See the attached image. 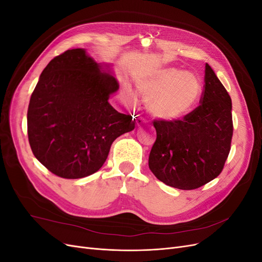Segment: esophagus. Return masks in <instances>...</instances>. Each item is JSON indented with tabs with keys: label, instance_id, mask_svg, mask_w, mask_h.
Instances as JSON below:
<instances>
[{
	"label": "esophagus",
	"instance_id": "1",
	"mask_svg": "<svg viewBox=\"0 0 262 262\" xmlns=\"http://www.w3.org/2000/svg\"><path fill=\"white\" fill-rule=\"evenodd\" d=\"M134 121H136V123H137V125L138 126H142V125H144L145 124V120L142 117H139V116H137L136 118H134Z\"/></svg>",
	"mask_w": 262,
	"mask_h": 262
}]
</instances>
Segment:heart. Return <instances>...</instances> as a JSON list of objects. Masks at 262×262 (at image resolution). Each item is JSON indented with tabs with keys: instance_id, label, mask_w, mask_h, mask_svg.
Instances as JSON below:
<instances>
[{
	"instance_id": "obj_1",
	"label": "heart",
	"mask_w": 262,
	"mask_h": 262,
	"mask_svg": "<svg viewBox=\"0 0 262 262\" xmlns=\"http://www.w3.org/2000/svg\"><path fill=\"white\" fill-rule=\"evenodd\" d=\"M138 91L147 99V110L154 118L173 121L184 118L195 106L201 95V83L189 72L165 68L157 70L137 83ZM124 98L133 100L130 87L123 89Z\"/></svg>"
}]
</instances>
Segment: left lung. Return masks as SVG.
<instances>
[{
  "instance_id": "obj_1",
  "label": "left lung",
  "mask_w": 262,
  "mask_h": 262,
  "mask_svg": "<svg viewBox=\"0 0 262 262\" xmlns=\"http://www.w3.org/2000/svg\"><path fill=\"white\" fill-rule=\"evenodd\" d=\"M201 105L182 120H154L156 141L148 167L167 186L192 190L216 178L233 137L232 99L212 68L205 64Z\"/></svg>"
}]
</instances>
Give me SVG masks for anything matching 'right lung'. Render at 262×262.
I'll return each mask as SVG.
<instances>
[{
  "instance_id": "right-lung-1",
  "label": "right lung",
  "mask_w": 262,
  "mask_h": 262,
  "mask_svg": "<svg viewBox=\"0 0 262 262\" xmlns=\"http://www.w3.org/2000/svg\"><path fill=\"white\" fill-rule=\"evenodd\" d=\"M119 90L109 64L85 49L68 50L45 68L31 94L27 131L31 150L52 173L77 179L106 162L113 142L134 129L108 99Z\"/></svg>"
}]
</instances>
